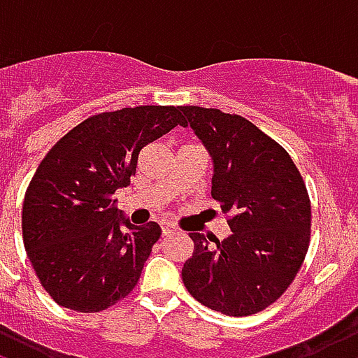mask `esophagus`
<instances>
[{
    "instance_id": "esophagus-1",
    "label": "esophagus",
    "mask_w": 358,
    "mask_h": 358,
    "mask_svg": "<svg viewBox=\"0 0 358 358\" xmlns=\"http://www.w3.org/2000/svg\"><path fill=\"white\" fill-rule=\"evenodd\" d=\"M174 231H176V227L172 226V224H169V222H163V224H161V233H163V237H169V235Z\"/></svg>"
}]
</instances>
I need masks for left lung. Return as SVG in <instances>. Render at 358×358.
<instances>
[{
	"label": "left lung",
	"mask_w": 358,
	"mask_h": 358,
	"mask_svg": "<svg viewBox=\"0 0 358 358\" xmlns=\"http://www.w3.org/2000/svg\"><path fill=\"white\" fill-rule=\"evenodd\" d=\"M213 159V197L229 214L224 241L189 233L187 292L208 309L246 317L279 300L309 246L311 205L301 174L275 140L241 115L182 106ZM213 243H210V241Z\"/></svg>",
	"instance_id": "8db88e82"
}]
</instances>
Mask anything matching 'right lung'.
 Segmentation results:
<instances>
[{
  "mask_svg": "<svg viewBox=\"0 0 358 358\" xmlns=\"http://www.w3.org/2000/svg\"><path fill=\"white\" fill-rule=\"evenodd\" d=\"M176 125L184 117L174 106L98 113L39 163L22 205L24 248L58 306L98 313L136 287L161 227L132 226L113 193L129 186L140 150Z\"/></svg>",
  "mask_w": 358,
  "mask_h": 358,
  "instance_id": "add662e5",
  "label": "right lung"
}]
</instances>
